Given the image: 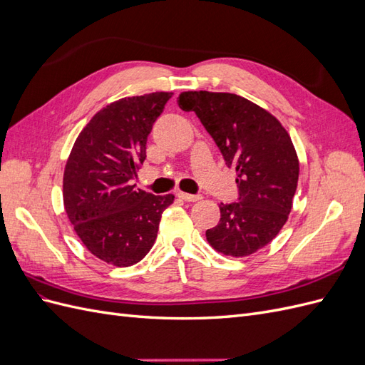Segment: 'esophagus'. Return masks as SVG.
Listing matches in <instances>:
<instances>
[{
  "mask_svg": "<svg viewBox=\"0 0 365 365\" xmlns=\"http://www.w3.org/2000/svg\"><path fill=\"white\" fill-rule=\"evenodd\" d=\"M178 197L182 201H187V202H196V201L202 200L201 195H190V193H184V192H180Z\"/></svg>",
  "mask_w": 365,
  "mask_h": 365,
  "instance_id": "1",
  "label": "esophagus"
}]
</instances>
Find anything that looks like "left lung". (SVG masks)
<instances>
[{
  "label": "left lung",
  "instance_id": "left-lung-1",
  "mask_svg": "<svg viewBox=\"0 0 365 365\" xmlns=\"http://www.w3.org/2000/svg\"><path fill=\"white\" fill-rule=\"evenodd\" d=\"M178 105L197 115L237 175V202L219 204V224L205 231L208 244L225 256H250L279 235L291 213L300 168L288 130L237 94L185 91Z\"/></svg>",
  "mask_w": 365,
  "mask_h": 365
}]
</instances>
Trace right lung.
Wrapping results in <instances>:
<instances>
[{
	"mask_svg": "<svg viewBox=\"0 0 365 365\" xmlns=\"http://www.w3.org/2000/svg\"><path fill=\"white\" fill-rule=\"evenodd\" d=\"M173 93L120 98L101 109L77 137L63 172V207L76 235L97 259L130 267L150 251L173 195L157 196L130 181L146 160V141Z\"/></svg>",
	"mask_w": 365,
	"mask_h": 365,
	"instance_id": "1",
	"label": "right lung"
}]
</instances>
